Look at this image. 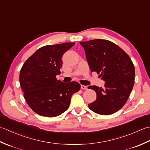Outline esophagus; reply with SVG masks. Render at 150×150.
Here are the masks:
<instances>
[{"mask_svg":"<svg viewBox=\"0 0 150 150\" xmlns=\"http://www.w3.org/2000/svg\"><path fill=\"white\" fill-rule=\"evenodd\" d=\"M81 88L82 90H87V86H86L81 85Z\"/></svg>","mask_w":150,"mask_h":150,"instance_id":"1","label":"esophagus"}]
</instances>
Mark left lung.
I'll return each instance as SVG.
<instances>
[{
    "mask_svg": "<svg viewBox=\"0 0 150 150\" xmlns=\"http://www.w3.org/2000/svg\"><path fill=\"white\" fill-rule=\"evenodd\" d=\"M91 71L99 74L104 87L90 86L97 99L88 104L93 112L108 115L117 112L128 100L135 82L134 65L128 54L110 40L80 42Z\"/></svg>",
    "mask_w": 150,
    "mask_h": 150,
    "instance_id": "obj_1",
    "label": "left lung"
}]
</instances>
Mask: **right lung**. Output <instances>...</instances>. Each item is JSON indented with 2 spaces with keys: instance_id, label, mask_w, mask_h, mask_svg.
<instances>
[{
  "instance_id": "right-lung-1",
  "label": "right lung",
  "mask_w": 150,
  "mask_h": 150,
  "mask_svg": "<svg viewBox=\"0 0 150 150\" xmlns=\"http://www.w3.org/2000/svg\"><path fill=\"white\" fill-rule=\"evenodd\" d=\"M74 45V42H64L43 46L22 67L19 80L24 98L39 115H61L68 109L72 95L81 89L77 82L66 83L56 79L60 74L64 53Z\"/></svg>"
}]
</instances>
